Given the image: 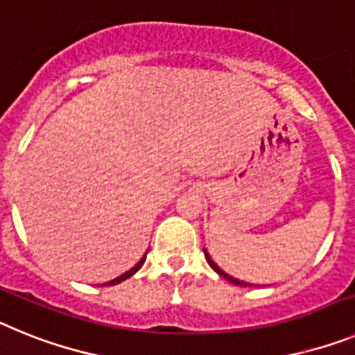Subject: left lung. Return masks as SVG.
Returning a JSON list of instances; mask_svg holds the SVG:
<instances>
[{
	"label": "left lung",
	"mask_w": 355,
	"mask_h": 355,
	"mask_svg": "<svg viewBox=\"0 0 355 355\" xmlns=\"http://www.w3.org/2000/svg\"><path fill=\"white\" fill-rule=\"evenodd\" d=\"M203 254H205V259H207L209 266H211L212 270H214L216 273H218V275H221V277H223V279H227V280H229V282H232V284H236V286H245V288H246V286H252L250 282H245V280L234 279L232 275H229V273H225V271L221 270V268L218 266V264H216L214 261H212V259H211V255H209V252H207V250H203Z\"/></svg>",
	"instance_id": "1"
}]
</instances>
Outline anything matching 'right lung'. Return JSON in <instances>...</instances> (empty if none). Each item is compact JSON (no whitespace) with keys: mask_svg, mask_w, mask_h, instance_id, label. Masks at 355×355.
I'll return each mask as SVG.
<instances>
[{"mask_svg":"<svg viewBox=\"0 0 355 355\" xmlns=\"http://www.w3.org/2000/svg\"><path fill=\"white\" fill-rule=\"evenodd\" d=\"M148 254V252H146ZM146 254L143 255V257H141V261L137 264H135V266H132L130 270L128 271H125V273H123V275H119V277H116V279H112V280H109V282H105V284H101V286H116V284H119V282H123V280H126L128 279V277H132L135 273V271L139 270L141 266H143L144 264V261H146Z\"/></svg>","mask_w":355,"mask_h":355,"instance_id":"1","label":"right lung"}]
</instances>
